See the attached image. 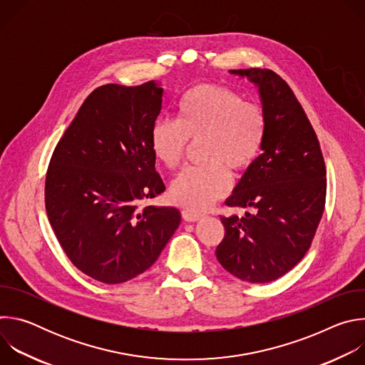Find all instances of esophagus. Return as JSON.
<instances>
[{"label": "esophagus", "mask_w": 365, "mask_h": 365, "mask_svg": "<svg viewBox=\"0 0 365 365\" xmlns=\"http://www.w3.org/2000/svg\"><path fill=\"white\" fill-rule=\"evenodd\" d=\"M182 217H183V220L186 221V222H196V221H199V220H202V217L203 215H200V214H196V212H193V211H182Z\"/></svg>", "instance_id": "34e87169"}]
</instances>
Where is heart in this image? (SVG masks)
Here are the masks:
<instances>
[{
    "instance_id": "heart-1",
    "label": "heart",
    "mask_w": 365,
    "mask_h": 365,
    "mask_svg": "<svg viewBox=\"0 0 365 365\" xmlns=\"http://www.w3.org/2000/svg\"><path fill=\"white\" fill-rule=\"evenodd\" d=\"M263 110L232 89L197 85L176 106V121L153 125L150 147L155 160L176 169L185 159L189 140L200 143L202 166L185 169L170 185V199L190 211H203L230 190V176L247 170L258 158L266 138Z\"/></svg>"
}]
</instances>
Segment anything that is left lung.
<instances>
[{
    "label": "left lung",
    "instance_id": "8db88e82",
    "mask_svg": "<svg viewBox=\"0 0 365 365\" xmlns=\"http://www.w3.org/2000/svg\"><path fill=\"white\" fill-rule=\"evenodd\" d=\"M230 73L257 88L267 130L262 154L225 200L252 212L221 217L225 237L215 254L232 276L269 283L290 272L309 250L325 207L327 169L314 128L277 73L258 68Z\"/></svg>",
    "mask_w": 365,
    "mask_h": 365
}]
</instances>
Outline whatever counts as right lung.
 <instances>
[{
	"label": "right lung",
	"instance_id": "obj_1",
	"mask_svg": "<svg viewBox=\"0 0 365 365\" xmlns=\"http://www.w3.org/2000/svg\"><path fill=\"white\" fill-rule=\"evenodd\" d=\"M163 89L96 88L58 143L46 176V211L63 251L106 284L150 269L180 224L170 206H143L165 192L150 147Z\"/></svg>",
	"mask_w": 365,
	"mask_h": 365
}]
</instances>
